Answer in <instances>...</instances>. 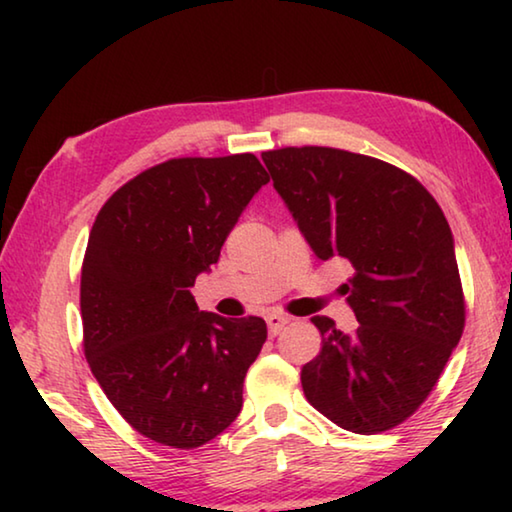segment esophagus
Wrapping results in <instances>:
<instances>
[{
	"label": "esophagus",
	"instance_id": "1",
	"mask_svg": "<svg viewBox=\"0 0 512 512\" xmlns=\"http://www.w3.org/2000/svg\"><path fill=\"white\" fill-rule=\"evenodd\" d=\"M266 323H268V334L277 336L284 327L291 323V318L289 316H280V314H271V316L266 318Z\"/></svg>",
	"mask_w": 512,
	"mask_h": 512
}]
</instances>
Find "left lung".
Instances as JSON below:
<instances>
[{
    "label": "left lung",
    "instance_id": "8db88e82",
    "mask_svg": "<svg viewBox=\"0 0 512 512\" xmlns=\"http://www.w3.org/2000/svg\"><path fill=\"white\" fill-rule=\"evenodd\" d=\"M262 160L316 257L354 268L343 289L359 327L311 318L323 348L300 372L307 402L363 436L393 429L427 400L465 327L445 214L411 173L370 155L287 146Z\"/></svg>",
    "mask_w": 512,
    "mask_h": 512
}]
</instances>
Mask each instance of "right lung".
I'll return each mask as SVG.
<instances>
[{"label":"right lung","mask_w":512,"mask_h":512,"mask_svg":"<svg viewBox=\"0 0 512 512\" xmlns=\"http://www.w3.org/2000/svg\"><path fill=\"white\" fill-rule=\"evenodd\" d=\"M266 183L253 153L171 158L121 185L94 219L81 268L85 359L121 418L155 443L201 447L244 404L266 323L198 311L189 289Z\"/></svg>","instance_id":"obj_1"}]
</instances>
